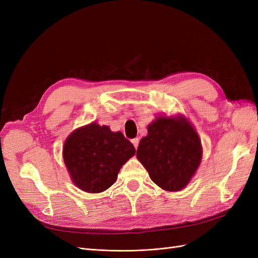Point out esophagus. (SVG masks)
Returning a JSON list of instances; mask_svg holds the SVG:
<instances>
[{"label": "esophagus", "instance_id": "esophagus-1", "mask_svg": "<svg viewBox=\"0 0 258 258\" xmlns=\"http://www.w3.org/2000/svg\"><path fill=\"white\" fill-rule=\"evenodd\" d=\"M131 142H132V144L135 145V147H136V150L138 148V145H139V139L138 138H135V139H132L131 140Z\"/></svg>", "mask_w": 258, "mask_h": 258}]
</instances>
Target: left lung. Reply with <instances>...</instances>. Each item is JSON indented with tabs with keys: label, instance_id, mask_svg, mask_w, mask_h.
<instances>
[{
	"label": "left lung",
	"instance_id": "obj_1",
	"mask_svg": "<svg viewBox=\"0 0 258 258\" xmlns=\"http://www.w3.org/2000/svg\"><path fill=\"white\" fill-rule=\"evenodd\" d=\"M137 158L156 185L163 190L178 191L199 168L202 145L196 129L184 115H159L148 124Z\"/></svg>",
	"mask_w": 258,
	"mask_h": 258
}]
</instances>
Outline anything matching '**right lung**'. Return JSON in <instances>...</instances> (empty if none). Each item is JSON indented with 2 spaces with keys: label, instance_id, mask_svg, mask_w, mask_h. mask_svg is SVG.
Instances as JSON below:
<instances>
[{
  "label": "right lung",
  "instance_id": "obj_1",
  "mask_svg": "<svg viewBox=\"0 0 258 258\" xmlns=\"http://www.w3.org/2000/svg\"><path fill=\"white\" fill-rule=\"evenodd\" d=\"M135 154V146L120 131L113 132L96 121L75 129L62 150L72 182L90 194L110 188L122 165Z\"/></svg>",
  "mask_w": 258,
  "mask_h": 258
}]
</instances>
